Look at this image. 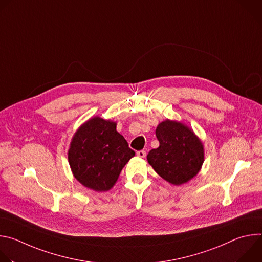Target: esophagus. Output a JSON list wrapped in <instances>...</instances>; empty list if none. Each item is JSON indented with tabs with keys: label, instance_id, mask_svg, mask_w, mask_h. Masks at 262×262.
<instances>
[{
	"label": "esophagus",
	"instance_id": "34e87169",
	"mask_svg": "<svg viewBox=\"0 0 262 262\" xmlns=\"http://www.w3.org/2000/svg\"><path fill=\"white\" fill-rule=\"evenodd\" d=\"M137 156L139 158H145L146 157V151L145 150H139V151H137Z\"/></svg>",
	"mask_w": 262,
	"mask_h": 262
}]
</instances>
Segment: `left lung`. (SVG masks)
Instances as JSON below:
<instances>
[{
  "label": "left lung",
  "mask_w": 262,
  "mask_h": 262,
  "mask_svg": "<svg viewBox=\"0 0 262 262\" xmlns=\"http://www.w3.org/2000/svg\"><path fill=\"white\" fill-rule=\"evenodd\" d=\"M160 146L151 149L148 163L165 180L180 185L188 182L199 172L203 160V145L188 126L166 120L156 130Z\"/></svg>",
  "instance_id": "obj_1"
}]
</instances>
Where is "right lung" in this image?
<instances>
[{
    "label": "right lung",
    "mask_w": 262,
    "mask_h": 262,
    "mask_svg": "<svg viewBox=\"0 0 262 262\" xmlns=\"http://www.w3.org/2000/svg\"><path fill=\"white\" fill-rule=\"evenodd\" d=\"M135 156L116 123L94 117L74 135L68 151L71 171L83 185L102 192L115 184L125 164Z\"/></svg>",
    "instance_id": "1"
}]
</instances>
